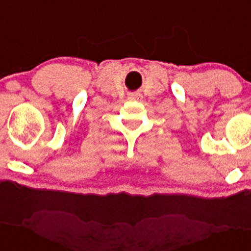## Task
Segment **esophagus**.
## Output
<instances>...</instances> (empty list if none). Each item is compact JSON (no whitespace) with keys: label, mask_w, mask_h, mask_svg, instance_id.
<instances>
[{"label":"esophagus","mask_w":251,"mask_h":251,"mask_svg":"<svg viewBox=\"0 0 251 251\" xmlns=\"http://www.w3.org/2000/svg\"><path fill=\"white\" fill-rule=\"evenodd\" d=\"M141 97L142 96L139 94H130V95H128V100H139Z\"/></svg>","instance_id":"esophagus-1"}]
</instances>
